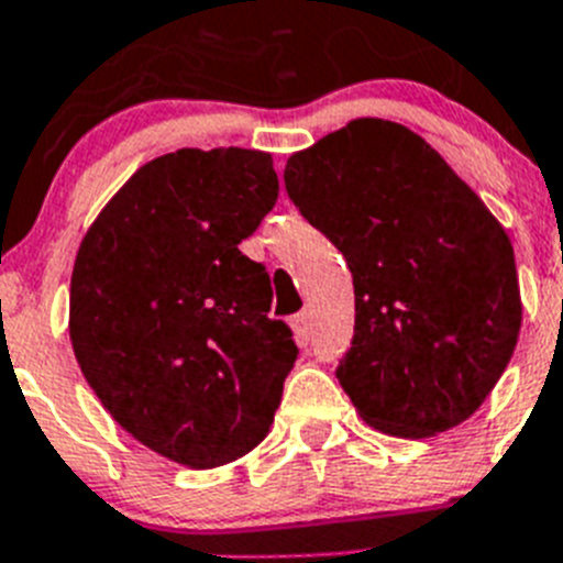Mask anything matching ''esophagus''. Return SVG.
I'll return each mask as SVG.
<instances>
[{"instance_id":"34e87169","label":"esophagus","mask_w":563,"mask_h":563,"mask_svg":"<svg viewBox=\"0 0 563 563\" xmlns=\"http://www.w3.org/2000/svg\"><path fill=\"white\" fill-rule=\"evenodd\" d=\"M291 329H295L297 340L306 345V342L311 340V311L309 309H302L300 314H295V320H291Z\"/></svg>"}]
</instances>
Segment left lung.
Listing matches in <instances>:
<instances>
[{"mask_svg":"<svg viewBox=\"0 0 563 563\" xmlns=\"http://www.w3.org/2000/svg\"><path fill=\"white\" fill-rule=\"evenodd\" d=\"M286 192L354 277V340L336 379L360 417L422 439L476 413L521 329L512 246L408 126L356 119L288 158Z\"/></svg>","mask_w":563,"mask_h":563,"instance_id":"8db88e82","label":"left lung"}]
</instances>
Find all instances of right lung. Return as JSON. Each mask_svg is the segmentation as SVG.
<instances>
[{
  "instance_id": "1",
  "label": "right lung",
  "mask_w": 563,
  "mask_h": 563,
  "mask_svg": "<svg viewBox=\"0 0 563 563\" xmlns=\"http://www.w3.org/2000/svg\"><path fill=\"white\" fill-rule=\"evenodd\" d=\"M272 155L150 161L96 218L70 280V340L110 417L161 456L218 467L268 433L297 345L241 252L275 209Z\"/></svg>"
}]
</instances>
